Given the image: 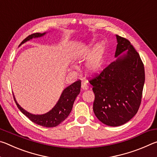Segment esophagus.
Listing matches in <instances>:
<instances>
[{
    "label": "esophagus",
    "instance_id": "34e87169",
    "mask_svg": "<svg viewBox=\"0 0 157 157\" xmlns=\"http://www.w3.org/2000/svg\"><path fill=\"white\" fill-rule=\"evenodd\" d=\"M88 88H89V86L86 84V82H82V89L83 90H86V89H88Z\"/></svg>",
    "mask_w": 157,
    "mask_h": 157
}]
</instances>
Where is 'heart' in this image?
Listing matches in <instances>:
<instances>
[{"label": "heart", "mask_w": 157, "mask_h": 157, "mask_svg": "<svg viewBox=\"0 0 157 157\" xmlns=\"http://www.w3.org/2000/svg\"><path fill=\"white\" fill-rule=\"evenodd\" d=\"M105 44L101 43L93 50L91 47L85 46L79 49L77 57L79 59H89L86 63V71L89 74H95L100 70L104 62Z\"/></svg>", "instance_id": "heart-1"}]
</instances>
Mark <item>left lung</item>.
Instances as JSON below:
<instances>
[{"instance_id": "8db88e82", "label": "left lung", "mask_w": 157, "mask_h": 157, "mask_svg": "<svg viewBox=\"0 0 157 157\" xmlns=\"http://www.w3.org/2000/svg\"><path fill=\"white\" fill-rule=\"evenodd\" d=\"M115 57L127 52L89 80L95 94L94 109L107 125L120 126L136 115L141 103L145 82L144 64L140 55L124 37L116 35Z\"/></svg>"}]
</instances>
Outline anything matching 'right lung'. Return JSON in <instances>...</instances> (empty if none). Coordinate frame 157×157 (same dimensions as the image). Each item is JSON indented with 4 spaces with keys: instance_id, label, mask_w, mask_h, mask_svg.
Segmentation results:
<instances>
[{
    "instance_id": "right-lung-1",
    "label": "right lung",
    "mask_w": 157,
    "mask_h": 157,
    "mask_svg": "<svg viewBox=\"0 0 157 157\" xmlns=\"http://www.w3.org/2000/svg\"><path fill=\"white\" fill-rule=\"evenodd\" d=\"M44 34L45 33L41 34L39 33L32 34L26 37L24 40L21 42V44L33 39V37L41 36ZM80 89L81 80L78 79V81L75 82L63 90L56 105L49 112L43 114V115H33V114L27 112L23 108L21 107V106L16 101L14 97V100L18 109L27 116L32 122L45 127H53L59 125L70 114L71 110H72L74 101L80 92Z\"/></svg>"
}]
</instances>
